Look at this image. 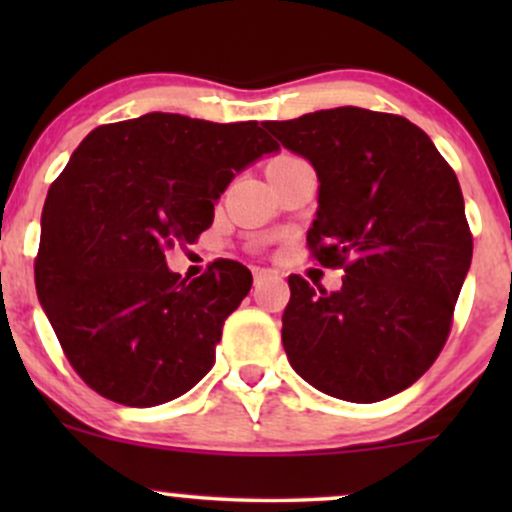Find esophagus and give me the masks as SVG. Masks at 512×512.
Returning a JSON list of instances; mask_svg holds the SVG:
<instances>
[{"label": "esophagus", "instance_id": "34e87169", "mask_svg": "<svg viewBox=\"0 0 512 512\" xmlns=\"http://www.w3.org/2000/svg\"><path fill=\"white\" fill-rule=\"evenodd\" d=\"M269 274V269H262V267H252V276H255V281L264 279V276Z\"/></svg>", "mask_w": 512, "mask_h": 512}]
</instances>
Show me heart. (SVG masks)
Segmentation results:
<instances>
[{"label": "heart", "mask_w": 512, "mask_h": 512, "mask_svg": "<svg viewBox=\"0 0 512 512\" xmlns=\"http://www.w3.org/2000/svg\"><path fill=\"white\" fill-rule=\"evenodd\" d=\"M279 158H286V156H279ZM274 161H276V158H274Z\"/></svg>", "instance_id": "1"}]
</instances>
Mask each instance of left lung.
Returning <instances> with one entry per match:
<instances>
[{"instance_id":"8db88e82","label":"left lung","mask_w":512,"mask_h":512,"mask_svg":"<svg viewBox=\"0 0 512 512\" xmlns=\"http://www.w3.org/2000/svg\"><path fill=\"white\" fill-rule=\"evenodd\" d=\"M262 127L313 163L310 257L344 269L332 293L289 276L281 342L293 370L346 402L407 390L448 342L472 264L455 170L402 115L346 105Z\"/></svg>"}]
</instances>
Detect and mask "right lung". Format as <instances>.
Returning <instances> with one entry per match:
<instances>
[{
  "instance_id": "obj_1",
  "label": "right lung",
  "mask_w": 512,
  "mask_h": 512,
  "mask_svg": "<svg viewBox=\"0 0 512 512\" xmlns=\"http://www.w3.org/2000/svg\"><path fill=\"white\" fill-rule=\"evenodd\" d=\"M276 149L255 120L173 113L101 125L79 144L45 199L35 291L91 390L156 407L209 373L252 274L216 260L187 281L166 250L197 243L233 173Z\"/></svg>"
}]
</instances>
